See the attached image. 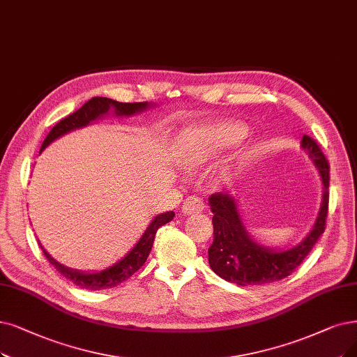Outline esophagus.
<instances>
[{"label": "esophagus", "mask_w": 357, "mask_h": 357, "mask_svg": "<svg viewBox=\"0 0 357 357\" xmlns=\"http://www.w3.org/2000/svg\"><path fill=\"white\" fill-rule=\"evenodd\" d=\"M204 209H205V204L202 199L197 196H189L181 205V212L184 215H193V213H199Z\"/></svg>", "instance_id": "obj_1"}]
</instances>
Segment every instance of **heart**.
<instances>
[{
  "mask_svg": "<svg viewBox=\"0 0 357 357\" xmlns=\"http://www.w3.org/2000/svg\"><path fill=\"white\" fill-rule=\"evenodd\" d=\"M243 136L245 130L243 127L240 126H228L212 135L199 129L188 130L178 139L174 158L180 167L186 169H193L208 162L212 156H215L222 148L237 144ZM227 177H230L228 171L220 173V178L225 180Z\"/></svg>",
  "mask_w": 357,
  "mask_h": 357,
  "instance_id": "obj_1",
  "label": "heart"
}]
</instances>
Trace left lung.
<instances>
[{"mask_svg":"<svg viewBox=\"0 0 357 357\" xmlns=\"http://www.w3.org/2000/svg\"><path fill=\"white\" fill-rule=\"evenodd\" d=\"M301 148L315 164L322 181V202L318 217L312 230L301 243L275 249L252 238L243 218L240 215L236 196L228 193H215L209 197L213 213V241L208 249L211 269L228 282L237 286H261L286 278L303 262L313 245L325 230L328 212V186H330V165L317 142L303 136Z\"/></svg>","mask_w":357,"mask_h":357,"instance_id":"obj_1","label":"left lung"}]
</instances>
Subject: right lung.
<instances>
[{
    "mask_svg": "<svg viewBox=\"0 0 357 357\" xmlns=\"http://www.w3.org/2000/svg\"><path fill=\"white\" fill-rule=\"evenodd\" d=\"M153 105L155 104H151V102L126 104V102L114 101V99H109V98L95 96V98L89 99V101L82 108H79L76 112L63 119L59 124H55L52 127V130L45 137L44 144H42L40 152L44 151L48 145H51L55 139L64 136L68 132L82 129V127L88 126L89 123L107 116V114H109V112H112L114 116H117V117H132V116H135V114L144 112ZM173 218H174L173 211L162 212V213H160V215H156L146 227L145 233L140 236L137 243L129 252H127L120 261H117L116 264H112L111 266H108L105 269L92 271V273L64 266L59 261H55L40 243H39V246H40L42 252H44V255L47 256L50 264L54 265V268L59 271L63 277H66L71 282H75L76 286H79L80 289H86V290L111 289V287L119 286L120 282L132 277L139 268H142V265H144L148 259L149 252L152 249L153 238H155L156 231H158V228L162 227L164 224L169 222Z\"/></svg>",
    "mask_w": 357,
    "mask_h": 357,
    "instance_id": "right-lung-1",
    "label": "right lung"
}]
</instances>
